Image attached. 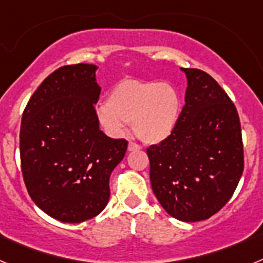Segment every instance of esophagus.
Here are the masks:
<instances>
[{"mask_svg":"<svg viewBox=\"0 0 263 263\" xmlns=\"http://www.w3.org/2000/svg\"><path fill=\"white\" fill-rule=\"evenodd\" d=\"M139 148H141V146L134 142H129V145H127V152H137Z\"/></svg>","mask_w":263,"mask_h":263,"instance_id":"esophagus-1","label":"esophagus"}]
</instances>
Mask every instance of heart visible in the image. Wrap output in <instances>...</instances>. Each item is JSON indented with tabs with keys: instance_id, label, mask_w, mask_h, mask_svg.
Masks as SVG:
<instances>
[{
	"instance_id": "obj_1",
	"label": "heart",
	"mask_w": 263,
	"mask_h": 263,
	"mask_svg": "<svg viewBox=\"0 0 263 263\" xmlns=\"http://www.w3.org/2000/svg\"><path fill=\"white\" fill-rule=\"evenodd\" d=\"M182 96L171 83L124 79L111 88L97 120L106 133L121 136L132 122L133 132L146 143H159L174 133L182 115Z\"/></svg>"
}]
</instances>
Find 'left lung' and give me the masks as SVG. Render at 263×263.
Masks as SVG:
<instances>
[{
  "instance_id": "1",
  "label": "left lung",
  "mask_w": 263,
  "mask_h": 263,
  "mask_svg": "<svg viewBox=\"0 0 263 263\" xmlns=\"http://www.w3.org/2000/svg\"><path fill=\"white\" fill-rule=\"evenodd\" d=\"M185 104L174 133L147 148L150 182L163 210L185 222L210 218L228 203L243 171L238 113L217 81L182 68Z\"/></svg>"
}]
</instances>
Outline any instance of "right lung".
<instances>
[{
  "label": "right lung",
  "mask_w": 263,
  "mask_h": 263,
  "mask_svg": "<svg viewBox=\"0 0 263 263\" xmlns=\"http://www.w3.org/2000/svg\"><path fill=\"white\" fill-rule=\"evenodd\" d=\"M97 68L80 63L53 71L22 115L20 152L27 192L62 222H83L105 208L109 178L127 148L125 139L99 129Z\"/></svg>",
  "instance_id": "1"
}]
</instances>
